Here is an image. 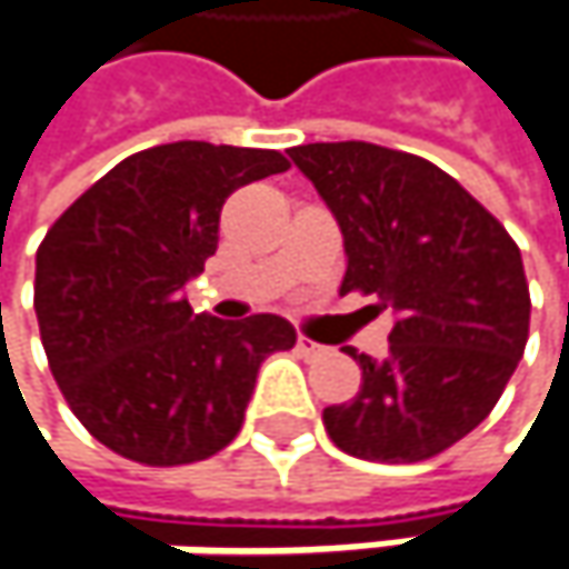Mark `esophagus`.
<instances>
[{
    "mask_svg": "<svg viewBox=\"0 0 569 569\" xmlns=\"http://www.w3.org/2000/svg\"><path fill=\"white\" fill-rule=\"evenodd\" d=\"M296 348H299V355H306V358H316V355L322 351V345H319V341H312V338H306V336L296 338Z\"/></svg>",
    "mask_w": 569,
    "mask_h": 569,
    "instance_id": "34e87169",
    "label": "esophagus"
}]
</instances>
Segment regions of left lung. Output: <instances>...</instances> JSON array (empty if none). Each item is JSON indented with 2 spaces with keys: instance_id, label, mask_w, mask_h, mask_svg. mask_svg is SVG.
<instances>
[{
  "instance_id": "left-lung-1",
  "label": "left lung",
  "mask_w": 569,
  "mask_h": 569,
  "mask_svg": "<svg viewBox=\"0 0 569 569\" xmlns=\"http://www.w3.org/2000/svg\"><path fill=\"white\" fill-rule=\"evenodd\" d=\"M289 159L336 214L348 270L341 292L393 312L385 361L326 407L341 452L420 462L472 433L515 375L531 322L518 243L439 166L375 142H309Z\"/></svg>"
}]
</instances>
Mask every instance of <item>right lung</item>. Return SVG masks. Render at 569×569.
Masks as SVG:
<instances>
[{
    "instance_id": "1",
    "label": "right lung",
    "mask_w": 569,
    "mask_h": 569,
    "mask_svg": "<svg viewBox=\"0 0 569 569\" xmlns=\"http://www.w3.org/2000/svg\"><path fill=\"white\" fill-rule=\"evenodd\" d=\"M277 149L166 142L142 149L51 224L34 257V316L51 375L90 437L146 466L221 452L267 355L296 345L270 312L194 316L184 283L218 250L240 184L286 172Z\"/></svg>"
}]
</instances>
